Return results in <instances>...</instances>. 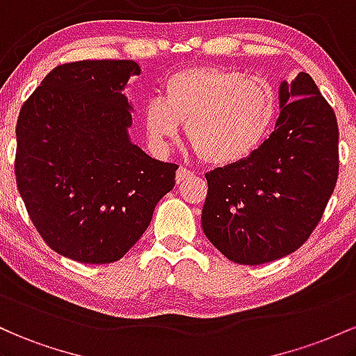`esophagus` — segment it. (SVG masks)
I'll return each mask as SVG.
<instances>
[{
  "instance_id": "1",
  "label": "esophagus",
  "mask_w": 356,
  "mask_h": 356,
  "mask_svg": "<svg viewBox=\"0 0 356 356\" xmlns=\"http://www.w3.org/2000/svg\"><path fill=\"white\" fill-rule=\"evenodd\" d=\"M193 177V173H191L190 170H186V168H179V170L177 171V183L179 185V183L186 181V179Z\"/></svg>"
}]
</instances>
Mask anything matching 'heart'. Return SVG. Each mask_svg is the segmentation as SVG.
Returning <instances> with one entry per match:
<instances>
[{"label": "heart", "instance_id": "heart-1", "mask_svg": "<svg viewBox=\"0 0 356 356\" xmlns=\"http://www.w3.org/2000/svg\"><path fill=\"white\" fill-rule=\"evenodd\" d=\"M277 92L261 75L222 67H190L163 83V99L143 107L147 141L168 149L181 124L203 161L229 166L257 151L277 118Z\"/></svg>", "mask_w": 356, "mask_h": 356}]
</instances>
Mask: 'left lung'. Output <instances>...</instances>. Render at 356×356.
<instances>
[{
    "mask_svg": "<svg viewBox=\"0 0 356 356\" xmlns=\"http://www.w3.org/2000/svg\"><path fill=\"white\" fill-rule=\"evenodd\" d=\"M281 115L255 153L205 175L202 227L235 264L259 266L305 243L338 179V122L313 79L301 72L279 90Z\"/></svg>",
    "mask_w": 356,
    "mask_h": 356,
    "instance_id": "left-lung-1",
    "label": "left lung"
}]
</instances>
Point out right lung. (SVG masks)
I'll use <instances>...</instances> for the list:
<instances>
[{"mask_svg":"<svg viewBox=\"0 0 356 356\" xmlns=\"http://www.w3.org/2000/svg\"><path fill=\"white\" fill-rule=\"evenodd\" d=\"M139 72L133 60L62 63L19 111V195L50 249L82 264L124 257L175 186L178 166L127 136L133 118L121 90Z\"/></svg>","mask_w":356,"mask_h":356,"instance_id":"1","label":"right lung"}]
</instances>
